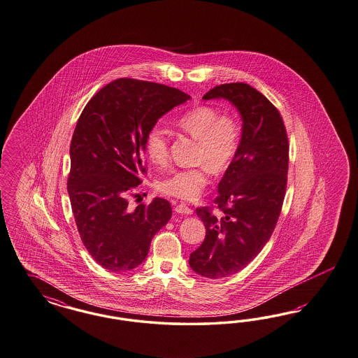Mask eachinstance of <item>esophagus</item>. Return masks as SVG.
<instances>
[{
    "instance_id": "34e87169",
    "label": "esophagus",
    "mask_w": 358,
    "mask_h": 358,
    "mask_svg": "<svg viewBox=\"0 0 358 358\" xmlns=\"http://www.w3.org/2000/svg\"><path fill=\"white\" fill-rule=\"evenodd\" d=\"M174 210H176L177 213H180V214H186V215H189V214L193 213V210L190 209L185 203H178Z\"/></svg>"
}]
</instances>
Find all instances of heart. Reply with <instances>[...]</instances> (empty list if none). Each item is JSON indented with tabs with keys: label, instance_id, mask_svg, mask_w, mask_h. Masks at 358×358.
Listing matches in <instances>:
<instances>
[{
	"label": "heart",
	"instance_id": "heart-1",
	"mask_svg": "<svg viewBox=\"0 0 358 358\" xmlns=\"http://www.w3.org/2000/svg\"><path fill=\"white\" fill-rule=\"evenodd\" d=\"M176 125L192 138L197 140L196 164L190 169H178L168 173L157 182L159 192L192 201L197 198L209 184L210 171L220 174L226 172L239 150L242 125L231 113H221L211 106H198L182 113ZM149 160L164 166L169 160V135L161 125L150 127L144 138Z\"/></svg>",
	"mask_w": 358,
	"mask_h": 358
}]
</instances>
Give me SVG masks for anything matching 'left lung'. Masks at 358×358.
I'll return each instance as SVG.
<instances>
[{"label": "left lung", "mask_w": 358, "mask_h": 358, "mask_svg": "<svg viewBox=\"0 0 358 358\" xmlns=\"http://www.w3.org/2000/svg\"><path fill=\"white\" fill-rule=\"evenodd\" d=\"M230 100L241 112L243 128L239 150L226 171L210 206L197 208L206 236L190 254L198 275L220 279L245 268L271 238L283 206L289 143L280 112L246 83H226L203 96Z\"/></svg>", "instance_id": "obj_1"}]
</instances>
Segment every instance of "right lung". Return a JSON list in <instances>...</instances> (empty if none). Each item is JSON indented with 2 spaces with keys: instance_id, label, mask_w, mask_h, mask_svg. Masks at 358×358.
<instances>
[{
  "instance_id": "obj_1",
  "label": "right lung",
  "mask_w": 358,
  "mask_h": 358,
  "mask_svg": "<svg viewBox=\"0 0 358 358\" xmlns=\"http://www.w3.org/2000/svg\"><path fill=\"white\" fill-rule=\"evenodd\" d=\"M189 99L174 87L120 78L99 90L78 119L67 192L83 245L108 271H131L141 264L152 238L172 217L164 198L132 210L127 196L147 173L149 128Z\"/></svg>"
}]
</instances>
